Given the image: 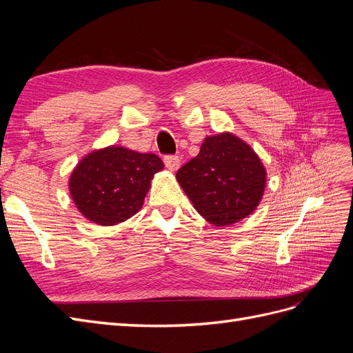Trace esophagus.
I'll return each mask as SVG.
<instances>
[{
  "label": "esophagus",
  "mask_w": 353,
  "mask_h": 353,
  "mask_svg": "<svg viewBox=\"0 0 353 353\" xmlns=\"http://www.w3.org/2000/svg\"><path fill=\"white\" fill-rule=\"evenodd\" d=\"M165 165H166V168L169 169V170H178L179 169V166H181V160H179V157L178 156H166L165 157Z\"/></svg>",
  "instance_id": "1"
}]
</instances>
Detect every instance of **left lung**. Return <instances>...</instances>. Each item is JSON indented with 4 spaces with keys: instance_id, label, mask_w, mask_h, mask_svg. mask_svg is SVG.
<instances>
[{
    "instance_id": "8db88e82",
    "label": "left lung",
    "mask_w": 353,
    "mask_h": 353,
    "mask_svg": "<svg viewBox=\"0 0 353 353\" xmlns=\"http://www.w3.org/2000/svg\"><path fill=\"white\" fill-rule=\"evenodd\" d=\"M176 181L200 216L212 225L225 227L259 206L266 169L248 143L221 132L205 138L200 153L176 172Z\"/></svg>"
}]
</instances>
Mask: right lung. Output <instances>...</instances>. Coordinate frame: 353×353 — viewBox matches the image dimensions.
<instances>
[{
    "label": "right lung",
    "instance_id": "add662e5",
    "mask_svg": "<svg viewBox=\"0 0 353 353\" xmlns=\"http://www.w3.org/2000/svg\"><path fill=\"white\" fill-rule=\"evenodd\" d=\"M165 168L159 156L109 145L83 156L72 170L69 191L88 221L117 225L140 212L154 174Z\"/></svg>",
    "mask_w": 353,
    "mask_h": 353
}]
</instances>
